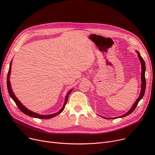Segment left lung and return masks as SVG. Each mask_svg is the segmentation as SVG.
Instances as JSON below:
<instances>
[{
	"mask_svg": "<svg viewBox=\"0 0 155 155\" xmlns=\"http://www.w3.org/2000/svg\"><path fill=\"white\" fill-rule=\"evenodd\" d=\"M137 53V56L138 57H139V59L141 61V93H140V95L139 96V97H138L137 99L136 100V102L133 104V105L132 106V107L130 109V110L126 113L125 114H124L123 116H120V117H125L126 116H128L130 114H131L134 110V109H136L137 105L138 104V103H139V102L140 101V100L143 98V96H144V92H145V89H146V78H145V71H146V66H145V62L143 60V58L141 57V56L140 55V53H139V51H136ZM105 118V117H104ZM114 118H117V117H114ZM105 119H108V118H106L105 117ZM110 119V118H109ZM112 119V118H111Z\"/></svg>",
	"mask_w": 155,
	"mask_h": 155,
	"instance_id": "obj_1",
	"label": "left lung"
}]
</instances>
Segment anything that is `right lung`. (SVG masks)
Wrapping results in <instances>:
<instances>
[{"instance_id": "right-lung-1", "label": "right lung", "mask_w": 155, "mask_h": 155, "mask_svg": "<svg viewBox=\"0 0 155 155\" xmlns=\"http://www.w3.org/2000/svg\"><path fill=\"white\" fill-rule=\"evenodd\" d=\"M11 63L10 64L9 71H8V73H7V85L8 92H9V94L11 97L13 99V101L15 103L16 105H17V106L18 107V108L19 109V110L21 111H22L23 113L25 114H26V115H28L29 116L32 117L38 118V119H50V118H52V117H54L56 116H58V114H60L64 110V107H65V105H66V104L67 102V100H68V95L71 93L72 90H70L68 92L67 95H66V97H65V101H64V105H63V107L61 108V109L59 112H56V113H54V114H50V115H40V114H37V113L32 112V111L29 110V109H28L27 108H26V107H24V105L21 103V102L18 99V98L15 97V95H14V94L13 93V92L12 91V88H11V83H10V80H9L10 74H11Z\"/></svg>"}]
</instances>
